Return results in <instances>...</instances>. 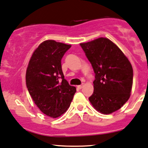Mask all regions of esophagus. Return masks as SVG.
<instances>
[{
	"mask_svg": "<svg viewBox=\"0 0 148 148\" xmlns=\"http://www.w3.org/2000/svg\"><path fill=\"white\" fill-rule=\"evenodd\" d=\"M83 86H84V84H81V85H78V88L79 89H82L83 88Z\"/></svg>",
	"mask_w": 148,
	"mask_h": 148,
	"instance_id": "obj_1",
	"label": "esophagus"
}]
</instances>
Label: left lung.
Returning <instances> with one entry per match:
<instances>
[{"label":"left lung","mask_w":148,"mask_h":148,"mask_svg":"<svg viewBox=\"0 0 148 148\" xmlns=\"http://www.w3.org/2000/svg\"><path fill=\"white\" fill-rule=\"evenodd\" d=\"M80 45L95 73L90 103L104 114L119 110L130 97L133 83L130 62L108 38H99Z\"/></svg>","instance_id":"obj_1"}]
</instances>
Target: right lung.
I'll use <instances>...</instances> for the list:
<instances>
[{"label":"right lung","mask_w":148,"mask_h":148,"mask_svg":"<svg viewBox=\"0 0 148 148\" xmlns=\"http://www.w3.org/2000/svg\"><path fill=\"white\" fill-rule=\"evenodd\" d=\"M70 45L47 40L34 51L26 71V85L42 113L56 118L70 106L76 88L64 79L61 59Z\"/></svg>","instance_id":"obj_1"}]
</instances>
